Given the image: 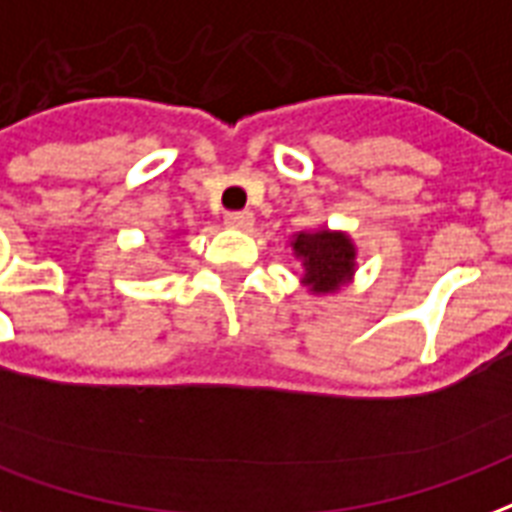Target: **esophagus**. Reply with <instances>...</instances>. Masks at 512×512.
<instances>
[{
	"label": "esophagus",
	"instance_id": "esophagus-1",
	"mask_svg": "<svg viewBox=\"0 0 512 512\" xmlns=\"http://www.w3.org/2000/svg\"><path fill=\"white\" fill-rule=\"evenodd\" d=\"M225 222L236 230H249L255 225V217H252V211H230V214H225Z\"/></svg>",
	"mask_w": 512,
	"mask_h": 512
}]
</instances>
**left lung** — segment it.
<instances>
[{
	"mask_svg": "<svg viewBox=\"0 0 512 512\" xmlns=\"http://www.w3.org/2000/svg\"><path fill=\"white\" fill-rule=\"evenodd\" d=\"M293 249L295 255L304 257V282L312 285L314 293H333L352 274L355 249L342 233H301L295 238Z\"/></svg>",
	"mask_w": 512,
	"mask_h": 512,
	"instance_id": "1",
	"label": "left lung"
}]
</instances>
